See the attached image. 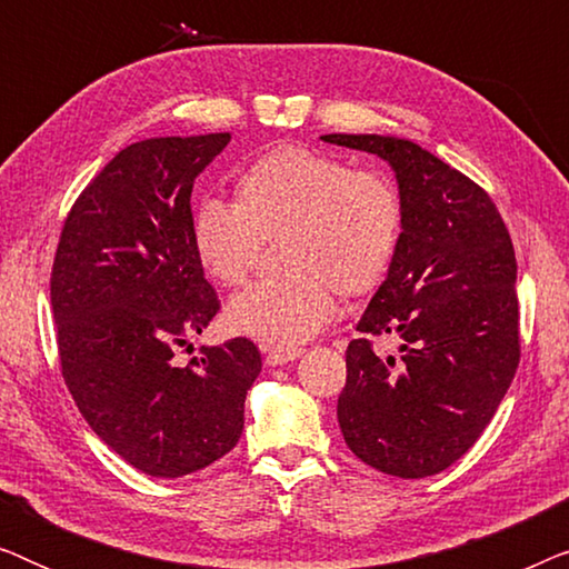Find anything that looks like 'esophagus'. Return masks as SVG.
<instances>
[{
	"label": "esophagus",
	"mask_w": 569,
	"mask_h": 569,
	"mask_svg": "<svg viewBox=\"0 0 569 569\" xmlns=\"http://www.w3.org/2000/svg\"><path fill=\"white\" fill-rule=\"evenodd\" d=\"M263 360H267L269 368H279V365H287L292 360H298L302 355L300 347H263Z\"/></svg>",
	"instance_id": "34e87169"
}]
</instances>
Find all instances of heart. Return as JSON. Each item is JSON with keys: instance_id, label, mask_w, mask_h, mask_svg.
Returning <instances> with one entry per match:
<instances>
[{"instance_id": "b5f03b06", "label": "heart", "mask_w": 569, "mask_h": 569, "mask_svg": "<svg viewBox=\"0 0 569 569\" xmlns=\"http://www.w3.org/2000/svg\"><path fill=\"white\" fill-rule=\"evenodd\" d=\"M401 228L391 178L313 147L282 144L238 176L236 204L207 199L193 209L191 246L207 277L236 287L261 240L284 236L279 263L290 274L246 287L228 302L224 321L267 345H298L333 321L337 290L357 298L383 282Z\"/></svg>"}]
</instances>
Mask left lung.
Returning <instances> with one entry per match:
<instances>
[{"instance_id":"obj_1","label":"left lung","mask_w":569,"mask_h":569,"mask_svg":"<svg viewBox=\"0 0 569 569\" xmlns=\"http://www.w3.org/2000/svg\"><path fill=\"white\" fill-rule=\"evenodd\" d=\"M323 142L388 162L403 204L401 243L357 331L391 333L399 357L368 339L347 347L337 419L349 450L372 469L425 479L456 463L516 376V251L500 212L411 139L323 134Z\"/></svg>"}]
</instances>
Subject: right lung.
Returning a JSON list of instances; mask_svg holds the SVG:
<instances>
[{"label":"right lung","mask_w":569,"mask_h":569,"mask_svg":"<svg viewBox=\"0 0 569 569\" xmlns=\"http://www.w3.org/2000/svg\"><path fill=\"white\" fill-rule=\"evenodd\" d=\"M228 131L129 144L74 201L51 271L64 380L92 432L134 469L178 479L230 453L261 372L253 341L201 347L217 295L191 246L193 181Z\"/></svg>","instance_id":"1"}]
</instances>
